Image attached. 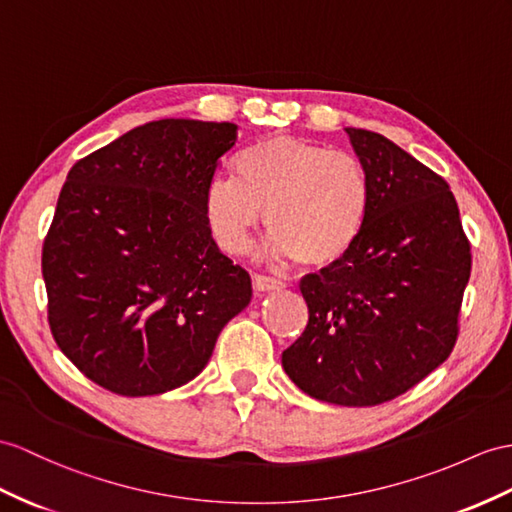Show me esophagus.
<instances>
[{
  "instance_id": "obj_1",
  "label": "esophagus",
  "mask_w": 512,
  "mask_h": 512,
  "mask_svg": "<svg viewBox=\"0 0 512 512\" xmlns=\"http://www.w3.org/2000/svg\"><path fill=\"white\" fill-rule=\"evenodd\" d=\"M252 284H254V291L256 293H271V291H280L282 289V282L267 278V276H260V273H254L252 276Z\"/></svg>"
}]
</instances>
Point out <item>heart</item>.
<instances>
[{
	"label": "heart",
	"mask_w": 512,
	"mask_h": 512,
	"mask_svg": "<svg viewBox=\"0 0 512 512\" xmlns=\"http://www.w3.org/2000/svg\"><path fill=\"white\" fill-rule=\"evenodd\" d=\"M234 176H215L204 193L208 228L230 254L249 252L263 210L269 254L306 269L339 265L365 232L371 182L352 154L273 134L234 158Z\"/></svg>",
	"instance_id": "1"
}]
</instances>
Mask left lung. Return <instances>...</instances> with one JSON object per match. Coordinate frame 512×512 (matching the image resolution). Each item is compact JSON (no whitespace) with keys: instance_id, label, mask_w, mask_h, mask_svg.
<instances>
[{"instance_id":"1","label":"left lung","mask_w":512,"mask_h":512,"mask_svg":"<svg viewBox=\"0 0 512 512\" xmlns=\"http://www.w3.org/2000/svg\"><path fill=\"white\" fill-rule=\"evenodd\" d=\"M345 132L371 182L369 219L339 265L299 282L308 326L282 367L315 400L376 406L452 354L471 247L450 184L382 134Z\"/></svg>"}]
</instances>
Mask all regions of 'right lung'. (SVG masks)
<instances>
[{
    "label": "right lung",
    "instance_id": "1",
    "mask_svg": "<svg viewBox=\"0 0 512 512\" xmlns=\"http://www.w3.org/2000/svg\"><path fill=\"white\" fill-rule=\"evenodd\" d=\"M236 134L230 121L158 119L69 171L43 245L49 328L112 393L191 382L252 299L249 273L221 254L204 213L206 184Z\"/></svg>",
    "mask_w": 512,
    "mask_h": 512
}]
</instances>
